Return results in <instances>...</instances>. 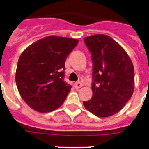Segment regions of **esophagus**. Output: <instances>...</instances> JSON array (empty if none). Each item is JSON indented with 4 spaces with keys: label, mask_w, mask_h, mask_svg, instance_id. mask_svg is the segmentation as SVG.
Listing matches in <instances>:
<instances>
[{
    "label": "esophagus",
    "mask_w": 149,
    "mask_h": 149,
    "mask_svg": "<svg viewBox=\"0 0 149 149\" xmlns=\"http://www.w3.org/2000/svg\"><path fill=\"white\" fill-rule=\"evenodd\" d=\"M83 83H81V82H79H79H77V83H74V87H75V89H79V88H81V87L83 86Z\"/></svg>",
    "instance_id": "esophagus-1"
}]
</instances>
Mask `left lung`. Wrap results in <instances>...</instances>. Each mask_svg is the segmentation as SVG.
<instances>
[{"label":"left lung","mask_w":149,"mask_h":149,"mask_svg":"<svg viewBox=\"0 0 149 149\" xmlns=\"http://www.w3.org/2000/svg\"><path fill=\"white\" fill-rule=\"evenodd\" d=\"M84 42L93 61V97L83 105L96 116H111L125 106L133 93V64L125 49L107 35L89 36Z\"/></svg>","instance_id":"8db88e82"}]
</instances>
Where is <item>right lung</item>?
I'll list each match as a JSON object with an SVG mask.
<instances>
[{
	"label": "right lung",
	"mask_w": 149,
	"mask_h": 149,
	"mask_svg": "<svg viewBox=\"0 0 149 149\" xmlns=\"http://www.w3.org/2000/svg\"><path fill=\"white\" fill-rule=\"evenodd\" d=\"M77 43L76 39L49 36L21 54L16 84L23 100L33 109L44 113L62 106L71 89L63 79L65 61Z\"/></svg>",
	"instance_id": "add662e5"
}]
</instances>
